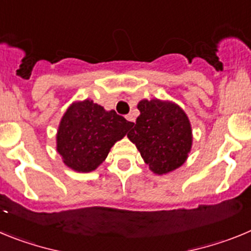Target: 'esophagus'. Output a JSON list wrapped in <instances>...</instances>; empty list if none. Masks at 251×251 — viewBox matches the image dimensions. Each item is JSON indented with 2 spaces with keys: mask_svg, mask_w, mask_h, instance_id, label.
Segmentation results:
<instances>
[{
  "mask_svg": "<svg viewBox=\"0 0 251 251\" xmlns=\"http://www.w3.org/2000/svg\"><path fill=\"white\" fill-rule=\"evenodd\" d=\"M126 119H127V121H130V123H135V117H134V115H131V114L126 115Z\"/></svg>",
  "mask_w": 251,
  "mask_h": 251,
  "instance_id": "34e87169",
  "label": "esophagus"
}]
</instances>
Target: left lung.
<instances>
[{
    "mask_svg": "<svg viewBox=\"0 0 251 251\" xmlns=\"http://www.w3.org/2000/svg\"><path fill=\"white\" fill-rule=\"evenodd\" d=\"M140 115L127 134L144 161L157 175L176 170L186 161L193 145L190 121L184 110L170 101L141 100Z\"/></svg>",
    "mask_w": 251,
    "mask_h": 251,
    "instance_id": "8db88e82",
    "label": "left lung"
}]
</instances>
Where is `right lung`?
I'll return each instance as SVG.
<instances>
[{"label": "right lung", "instance_id": "1", "mask_svg": "<svg viewBox=\"0 0 251 251\" xmlns=\"http://www.w3.org/2000/svg\"><path fill=\"white\" fill-rule=\"evenodd\" d=\"M132 125L92 100L74 102L60 121L56 149L66 166L77 173H90L105 161L110 149Z\"/></svg>", "mask_w": 251, "mask_h": 251}]
</instances>
